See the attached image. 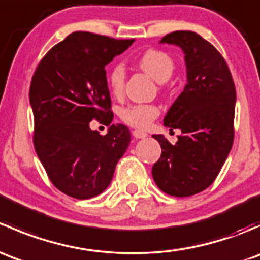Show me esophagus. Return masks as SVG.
<instances>
[{
  "mask_svg": "<svg viewBox=\"0 0 260 260\" xmlns=\"http://www.w3.org/2000/svg\"><path fill=\"white\" fill-rule=\"evenodd\" d=\"M132 133H133V137L137 138V140H140V138H146L147 136H148L146 132H143V131H140V129H135Z\"/></svg>",
  "mask_w": 260,
  "mask_h": 260,
  "instance_id": "obj_1",
  "label": "esophagus"
}]
</instances>
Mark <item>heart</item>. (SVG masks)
I'll list each match as a JSON object with an SVG mask.
<instances>
[{
    "mask_svg": "<svg viewBox=\"0 0 260 260\" xmlns=\"http://www.w3.org/2000/svg\"><path fill=\"white\" fill-rule=\"evenodd\" d=\"M137 64L143 72L153 78L157 83H166L175 72V62L167 52L161 50L149 49L143 52L137 60ZM125 72L122 64H115L108 73V86L114 95L122 94L124 88ZM159 114L158 107L154 104H132L122 109L123 122L135 128L149 127L152 120Z\"/></svg>",
    "mask_w": 260,
    "mask_h": 260,
    "instance_id": "obj_1",
    "label": "heart"
}]
</instances>
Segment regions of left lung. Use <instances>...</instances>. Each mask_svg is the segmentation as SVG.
Returning a JSON list of instances; mask_svg holds the SVG:
<instances>
[{
	"label": "left lung",
	"mask_w": 260,
	"mask_h": 260,
	"mask_svg": "<svg viewBox=\"0 0 260 260\" xmlns=\"http://www.w3.org/2000/svg\"><path fill=\"white\" fill-rule=\"evenodd\" d=\"M159 43L182 49L187 84L164 119L170 131H181L177 142L152 136L162 148L152 176L164 192L186 198L214 182L232 149L237 93L224 57L200 35L175 31Z\"/></svg>",
	"instance_id": "8db88e82"
}]
</instances>
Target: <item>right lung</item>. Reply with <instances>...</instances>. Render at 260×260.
I'll use <instances>...</instances> for the list:
<instances>
[{"label":"right lung","instance_id":"obj_1","mask_svg":"<svg viewBox=\"0 0 260 260\" xmlns=\"http://www.w3.org/2000/svg\"><path fill=\"white\" fill-rule=\"evenodd\" d=\"M133 41L77 31L50 49L35 70L34 146L50 181L68 196L85 200L103 192L129 146L124 124H112L102 136L89 123L113 120L104 68Z\"/></svg>","mask_w":260,"mask_h":260}]
</instances>
